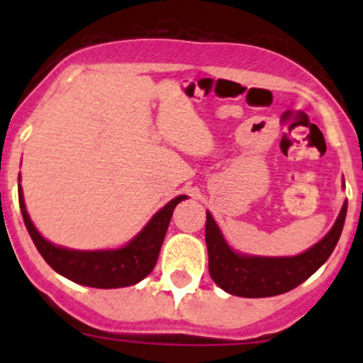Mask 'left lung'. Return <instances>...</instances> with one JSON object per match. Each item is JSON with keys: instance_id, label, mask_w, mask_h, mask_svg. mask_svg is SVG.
<instances>
[{"instance_id": "left-lung-1", "label": "left lung", "mask_w": 363, "mask_h": 363, "mask_svg": "<svg viewBox=\"0 0 363 363\" xmlns=\"http://www.w3.org/2000/svg\"><path fill=\"white\" fill-rule=\"evenodd\" d=\"M347 202H344L337 221L323 240L291 258H258L240 256L228 247L212 216L207 212L205 242L208 251V274L219 288L246 298H262L286 294L309 279L328 259L337 246L346 219Z\"/></svg>"}]
</instances>
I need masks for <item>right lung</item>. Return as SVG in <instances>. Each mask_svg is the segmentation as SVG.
<instances>
[{"mask_svg":"<svg viewBox=\"0 0 363 363\" xmlns=\"http://www.w3.org/2000/svg\"><path fill=\"white\" fill-rule=\"evenodd\" d=\"M184 199L186 196L181 195L168 202L160 212H156L155 218L145 225V228L128 246L121 247V250L72 251L54 246L40 235L26 212L23 191L19 186V205L24 225L43 259L57 274L68 277L73 283L91 288H105V290L131 286L151 274L158 262L161 244H163L164 233L170 225L172 212H174L175 205Z\"/></svg>","mask_w":363,"mask_h":363,"instance_id":"add662e5","label":"right lung"}]
</instances>
